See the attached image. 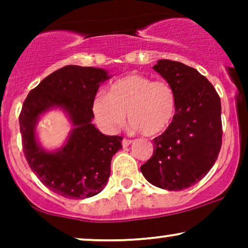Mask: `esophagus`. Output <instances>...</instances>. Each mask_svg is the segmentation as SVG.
<instances>
[{"instance_id": "esophagus-1", "label": "esophagus", "mask_w": 248, "mask_h": 248, "mask_svg": "<svg viewBox=\"0 0 248 248\" xmlns=\"http://www.w3.org/2000/svg\"><path fill=\"white\" fill-rule=\"evenodd\" d=\"M130 143H132V140H128V139H124V140H122V146H124V148L128 147Z\"/></svg>"}]
</instances>
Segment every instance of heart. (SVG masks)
<instances>
[{
	"instance_id": "1",
	"label": "heart",
	"mask_w": 248,
	"mask_h": 248,
	"mask_svg": "<svg viewBox=\"0 0 248 248\" xmlns=\"http://www.w3.org/2000/svg\"><path fill=\"white\" fill-rule=\"evenodd\" d=\"M92 110L99 126L108 133L124 124L128 112L133 130L153 136L164 132L175 118L176 94L166 81L128 75L113 82L108 94H96Z\"/></svg>"
}]
</instances>
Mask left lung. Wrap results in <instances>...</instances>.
Returning a JSON list of instances; mask_svg holds the SVG:
<instances>
[{
	"label": "left lung",
	"instance_id": "1",
	"mask_svg": "<svg viewBox=\"0 0 248 248\" xmlns=\"http://www.w3.org/2000/svg\"><path fill=\"white\" fill-rule=\"evenodd\" d=\"M153 69L171 85L176 114L166 132L154 139V154L141 172L153 186L178 191L201 181L221 147V105L215 87L193 67L161 59Z\"/></svg>",
	"mask_w": 248,
	"mask_h": 248
}]
</instances>
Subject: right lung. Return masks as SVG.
I'll list each match as a JSON object with an SVG mask.
<instances>
[{
  "mask_svg": "<svg viewBox=\"0 0 248 248\" xmlns=\"http://www.w3.org/2000/svg\"><path fill=\"white\" fill-rule=\"evenodd\" d=\"M106 70L67 65L30 91L19 114L23 153L39 181L51 191L84 199L102 191L110 175V161L121 149V136H108L92 124V104ZM59 108L69 116L73 130L64 146L53 152L36 141L35 127L47 110Z\"/></svg>",
  "mask_w": 248,
  "mask_h": 248,
  "instance_id": "add662e5",
  "label": "right lung"
}]
</instances>
